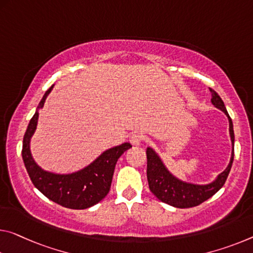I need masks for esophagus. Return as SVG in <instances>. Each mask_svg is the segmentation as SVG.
<instances>
[{
    "label": "esophagus",
    "mask_w": 253,
    "mask_h": 253,
    "mask_svg": "<svg viewBox=\"0 0 253 253\" xmlns=\"http://www.w3.org/2000/svg\"><path fill=\"white\" fill-rule=\"evenodd\" d=\"M144 136L142 133H134L131 134L130 138H129V142L133 144V145H138V144H141L144 141Z\"/></svg>",
    "instance_id": "1"
}]
</instances>
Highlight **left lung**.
<instances>
[{"label":"left lung","mask_w":253,"mask_h":253,"mask_svg":"<svg viewBox=\"0 0 253 253\" xmlns=\"http://www.w3.org/2000/svg\"><path fill=\"white\" fill-rule=\"evenodd\" d=\"M211 92V101L217 109L222 110L226 115L228 119V131H230V137L232 143V153L230 163L222 173H219L214 181L206 184H197L186 182L178 179L171 172L168 170L166 164L163 163L162 159L156 153L154 148L147 147V181L148 187L152 194L156 196V198L161 202L168 204V205L178 207V208H188L198 206L205 202L211 196L215 195L223 184L225 183L227 175L230 173L232 163L234 158V130L233 123L228 115L225 106H224L223 100L214 90L210 89Z\"/></svg>","instance_id":"left-lung-1"}]
</instances>
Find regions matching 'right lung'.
Segmentation results:
<instances>
[{
  "mask_svg": "<svg viewBox=\"0 0 253 253\" xmlns=\"http://www.w3.org/2000/svg\"><path fill=\"white\" fill-rule=\"evenodd\" d=\"M53 87L54 85L43 94L27 127L23 136L22 160L34 186L48 199L71 210H85L106 197L110 190L116 163L131 145L123 143L106 150L86 167L72 173H55L43 170L33 158L30 142L37 129L39 110L45 105Z\"/></svg>",
  "mask_w": 253,
  "mask_h": 253,
  "instance_id": "right-lung-1",
  "label": "right lung"
}]
</instances>
